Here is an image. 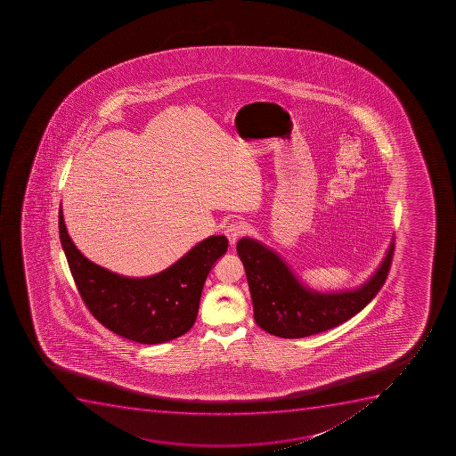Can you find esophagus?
I'll return each instance as SVG.
<instances>
[{"label": "esophagus", "mask_w": 456, "mask_h": 456, "mask_svg": "<svg viewBox=\"0 0 456 456\" xmlns=\"http://www.w3.org/2000/svg\"><path fill=\"white\" fill-rule=\"evenodd\" d=\"M247 233V225L242 221H235V223H231V224L227 225L224 229V235L227 236V240H229V244L235 245L240 240V236H244Z\"/></svg>", "instance_id": "esophagus-1"}]
</instances>
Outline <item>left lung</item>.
<instances>
[{"mask_svg":"<svg viewBox=\"0 0 456 456\" xmlns=\"http://www.w3.org/2000/svg\"><path fill=\"white\" fill-rule=\"evenodd\" d=\"M394 248L378 272L360 289L340 293H316L298 282L289 266L257 240L242 238L236 245L253 298L254 320L267 333L300 338L343 324L364 309L388 278Z\"/></svg>","mask_w":456,"mask_h":456,"instance_id":"8db88e82","label":"left lung"}]
</instances>
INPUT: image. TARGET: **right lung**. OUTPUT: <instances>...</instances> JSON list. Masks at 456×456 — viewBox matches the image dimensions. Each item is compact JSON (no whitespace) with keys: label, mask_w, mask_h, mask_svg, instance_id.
Wrapping results in <instances>:
<instances>
[{"label":"right lung","mask_w":456,"mask_h":456,"mask_svg":"<svg viewBox=\"0 0 456 456\" xmlns=\"http://www.w3.org/2000/svg\"><path fill=\"white\" fill-rule=\"evenodd\" d=\"M59 236L74 282L92 315L113 333L144 345L180 338L193 327L208 273L229 247L225 236H211L167 271L136 280L89 262L68 236L62 209Z\"/></svg>","instance_id":"right-lung-1"}]
</instances>
